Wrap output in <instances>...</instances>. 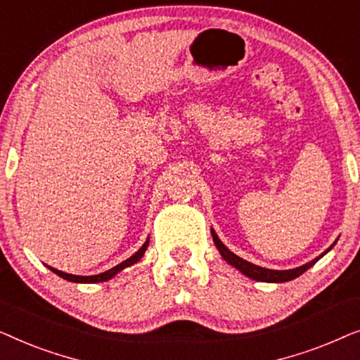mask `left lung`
Wrapping results in <instances>:
<instances>
[{"label": "left lung", "instance_id": "obj_1", "mask_svg": "<svg viewBox=\"0 0 360 360\" xmlns=\"http://www.w3.org/2000/svg\"><path fill=\"white\" fill-rule=\"evenodd\" d=\"M211 236H213V240H214V244H216V248H218V250H219V254L223 255V259L226 260V262L228 264H231L233 265V267H236L238 270H240V272H243L244 275H248L249 278H252V280H257V282H270V283H280V282H288V280H293V278H297V277H300V275H302L303 272H307V270L311 267V265H314L318 262L319 259L323 257L324 254L328 252H324V254H321L319 255V257H316V259H313L311 262H308V264H304V265H302V267H297V269H292V270H270V269H264V267H259V265H254V264H250V262H248V260H244V259H240V257H238V255L236 254H233L231 252V250L226 248V245L221 243L219 240V238L218 236H216V233L213 229H211Z\"/></svg>", "mask_w": 360, "mask_h": 360}]
</instances>
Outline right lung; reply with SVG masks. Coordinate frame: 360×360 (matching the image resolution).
<instances>
[{
  "label": "right lung",
  "mask_w": 360,
  "mask_h": 360,
  "mask_svg": "<svg viewBox=\"0 0 360 360\" xmlns=\"http://www.w3.org/2000/svg\"><path fill=\"white\" fill-rule=\"evenodd\" d=\"M147 245H149V239L146 240L144 245H142V248H141L139 250H137V252H136L134 255H131V257L126 259L124 262H121L120 265H116V267L106 270V272H103V274H100V275H91V277H80V275L65 274V272H60V270H57V269H53V267H49V269H51L53 274H57L58 277L68 280V282H75V283H96V282H105V280H110L111 277H115V275H116L117 272H121L122 269L129 267V265L136 264L137 260H141V257H142V255H144V252H146Z\"/></svg>",
  "instance_id": "obj_1"
}]
</instances>
